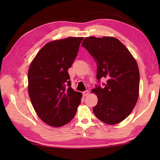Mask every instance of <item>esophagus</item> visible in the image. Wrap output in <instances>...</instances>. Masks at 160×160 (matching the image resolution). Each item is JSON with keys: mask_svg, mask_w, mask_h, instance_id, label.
Wrapping results in <instances>:
<instances>
[{"mask_svg": "<svg viewBox=\"0 0 160 160\" xmlns=\"http://www.w3.org/2000/svg\"><path fill=\"white\" fill-rule=\"evenodd\" d=\"M89 91H88V90H86V91H83L82 92V96L84 97V96H87L88 94H89Z\"/></svg>", "mask_w": 160, "mask_h": 160, "instance_id": "1", "label": "esophagus"}]
</instances>
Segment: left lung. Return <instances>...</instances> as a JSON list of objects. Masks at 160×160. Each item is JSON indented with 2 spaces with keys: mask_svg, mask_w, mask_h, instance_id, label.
I'll return each instance as SVG.
<instances>
[{
  "mask_svg": "<svg viewBox=\"0 0 160 160\" xmlns=\"http://www.w3.org/2000/svg\"><path fill=\"white\" fill-rule=\"evenodd\" d=\"M84 47L96 61L98 82L107 80L104 87L97 84L92 90L98 98L93 108L95 115L108 124H116L127 118L138 99L140 72L130 52L113 37H88Z\"/></svg>",
  "mask_w": 160,
  "mask_h": 160,
  "instance_id": "obj_1",
  "label": "left lung"
}]
</instances>
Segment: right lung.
<instances>
[{"mask_svg":"<svg viewBox=\"0 0 160 160\" xmlns=\"http://www.w3.org/2000/svg\"><path fill=\"white\" fill-rule=\"evenodd\" d=\"M82 37L48 42L39 51L28 71V92L37 115L46 124L59 127L76 113L82 93L71 87L68 69L73 63Z\"/></svg>","mask_w":160,"mask_h":160,"instance_id":"add662e5","label":"right lung"}]
</instances>
